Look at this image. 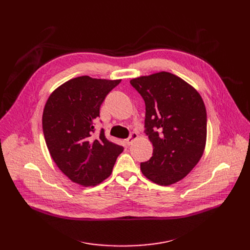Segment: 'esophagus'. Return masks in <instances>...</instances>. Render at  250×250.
<instances>
[{
	"label": "esophagus",
	"mask_w": 250,
	"mask_h": 250,
	"mask_svg": "<svg viewBox=\"0 0 250 250\" xmlns=\"http://www.w3.org/2000/svg\"><path fill=\"white\" fill-rule=\"evenodd\" d=\"M137 138H138V134L137 133H132V134H130V136L125 140V142H126L127 145L129 146L130 144H132L135 140H137Z\"/></svg>",
	"instance_id": "esophagus-1"
}]
</instances>
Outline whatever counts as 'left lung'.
<instances>
[{
	"label": "left lung",
	"instance_id": "1",
	"mask_svg": "<svg viewBox=\"0 0 250 250\" xmlns=\"http://www.w3.org/2000/svg\"><path fill=\"white\" fill-rule=\"evenodd\" d=\"M145 101L146 134L153 156L141 163L142 173L160 186L186 177L199 163L207 141V111L191 85L168 72L129 81Z\"/></svg>",
	"mask_w": 250,
	"mask_h": 250
}]
</instances>
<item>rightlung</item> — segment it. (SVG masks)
I'll return each mask as SVG.
<instances>
[{
  "label": "right lung",
  "instance_id": "add662e5",
  "mask_svg": "<svg viewBox=\"0 0 250 250\" xmlns=\"http://www.w3.org/2000/svg\"><path fill=\"white\" fill-rule=\"evenodd\" d=\"M122 80L77 77L58 87L42 114L45 143L52 160L73 182L94 187L112 172L124 147L94 135L102 102Z\"/></svg>",
  "mask_w": 250,
  "mask_h": 250
}]
</instances>
